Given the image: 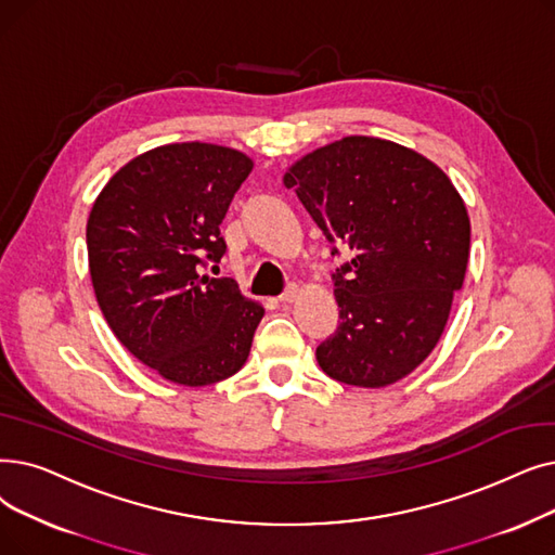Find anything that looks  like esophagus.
<instances>
[{
	"instance_id": "obj_1",
	"label": "esophagus",
	"mask_w": 555,
	"mask_h": 555,
	"mask_svg": "<svg viewBox=\"0 0 555 555\" xmlns=\"http://www.w3.org/2000/svg\"><path fill=\"white\" fill-rule=\"evenodd\" d=\"M297 297H299V285H287V291L279 297V301L281 304H293V301H297Z\"/></svg>"
}]
</instances>
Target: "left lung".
I'll return each mask as SVG.
<instances>
[{
    "instance_id": "8db88e82",
    "label": "left lung",
    "mask_w": 555,
    "mask_h": 555,
    "mask_svg": "<svg viewBox=\"0 0 555 555\" xmlns=\"http://www.w3.org/2000/svg\"><path fill=\"white\" fill-rule=\"evenodd\" d=\"M283 185L331 243L353 251L333 274L340 322L315 351L322 372L372 390L401 380L440 343L465 281L472 227L461 192L426 156L370 135L301 156Z\"/></svg>"
}]
</instances>
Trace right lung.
<instances>
[{"label":"right lung","mask_w":555,"mask_h":555,"mask_svg":"<svg viewBox=\"0 0 555 555\" xmlns=\"http://www.w3.org/2000/svg\"><path fill=\"white\" fill-rule=\"evenodd\" d=\"M254 160L210 142H172L108 179L86 227L94 297L140 363L202 388L243 370L264 315L233 279L202 274L227 251L220 224Z\"/></svg>","instance_id":"1"}]
</instances>
